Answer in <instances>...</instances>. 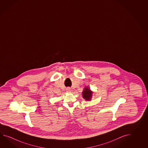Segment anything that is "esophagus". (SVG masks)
Listing matches in <instances>:
<instances>
[{
  "label": "esophagus",
  "mask_w": 148,
  "mask_h": 148,
  "mask_svg": "<svg viewBox=\"0 0 148 148\" xmlns=\"http://www.w3.org/2000/svg\"><path fill=\"white\" fill-rule=\"evenodd\" d=\"M66 90H67V91H70V88H68Z\"/></svg>",
  "instance_id": "34e87169"
}]
</instances>
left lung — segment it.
I'll use <instances>...</instances> for the list:
<instances>
[{"label":"left lung","mask_w":148,"mask_h":148,"mask_svg":"<svg viewBox=\"0 0 148 148\" xmlns=\"http://www.w3.org/2000/svg\"><path fill=\"white\" fill-rule=\"evenodd\" d=\"M91 94H92V92L88 88H85V89H84V91L82 92L83 97L85 99L87 100V101H89L90 99L91 95H92Z\"/></svg>","instance_id":"left-lung-1"}]
</instances>
